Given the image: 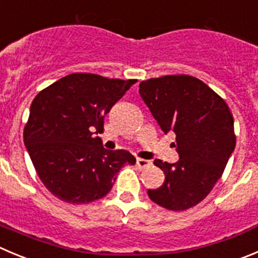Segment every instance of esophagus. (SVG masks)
Instances as JSON below:
<instances>
[{
	"mask_svg": "<svg viewBox=\"0 0 258 258\" xmlns=\"http://www.w3.org/2000/svg\"><path fill=\"white\" fill-rule=\"evenodd\" d=\"M136 165L139 168H140V169H145V168L150 167L151 163L149 162V160H146V159H140V158H139L136 160Z\"/></svg>",
	"mask_w": 258,
	"mask_h": 258,
	"instance_id": "esophagus-1",
	"label": "esophagus"
}]
</instances>
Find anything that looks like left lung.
<instances>
[{
  "label": "left lung",
  "instance_id": "left-lung-1",
  "mask_svg": "<svg viewBox=\"0 0 258 258\" xmlns=\"http://www.w3.org/2000/svg\"><path fill=\"white\" fill-rule=\"evenodd\" d=\"M140 95L164 134H175L179 160L156 159L164 183L148 189L151 201L183 211L205 199L235 148L234 121L225 100L199 79L168 75L140 83Z\"/></svg>",
  "mask_w": 258,
  "mask_h": 258
}]
</instances>
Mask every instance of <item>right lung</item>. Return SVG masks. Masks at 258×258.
Returning <instances> with one entry per match:
<instances>
[{
	"mask_svg": "<svg viewBox=\"0 0 258 258\" xmlns=\"http://www.w3.org/2000/svg\"><path fill=\"white\" fill-rule=\"evenodd\" d=\"M136 80L71 74L43 89L30 105L24 144L45 188L69 204H89L112 189L126 150H107L100 137L104 115Z\"/></svg>",
	"mask_w": 258,
	"mask_h": 258,
	"instance_id": "1",
	"label": "right lung"
}]
</instances>
